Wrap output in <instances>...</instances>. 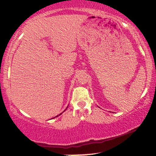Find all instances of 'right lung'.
I'll use <instances>...</instances> for the list:
<instances>
[{
  "label": "right lung",
  "mask_w": 156,
  "mask_h": 156,
  "mask_svg": "<svg viewBox=\"0 0 156 156\" xmlns=\"http://www.w3.org/2000/svg\"><path fill=\"white\" fill-rule=\"evenodd\" d=\"M67 107H68V106H67ZM67 108H66V109H65V110H67ZM65 110H64V112H65ZM63 112H62V113H63ZM62 113H61V114H58V115H57V116H56V117H58V116H60V115H61V114H62ZM55 117H53V118H55Z\"/></svg>",
  "instance_id": "add662e5"
}]
</instances>
